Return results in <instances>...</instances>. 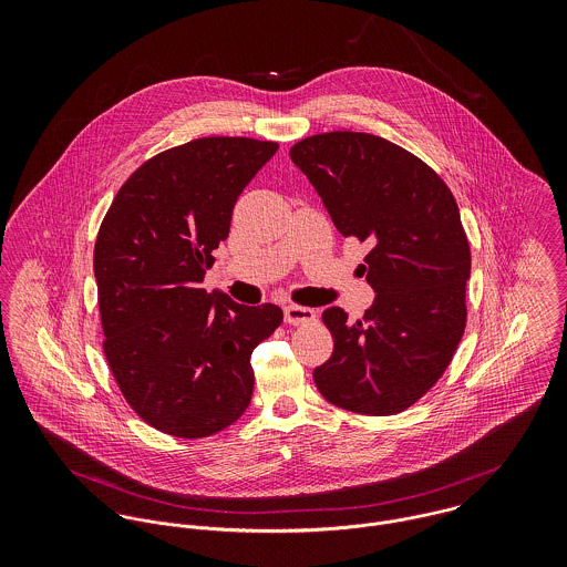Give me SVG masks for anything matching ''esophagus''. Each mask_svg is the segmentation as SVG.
I'll return each mask as SVG.
<instances>
[{"mask_svg": "<svg viewBox=\"0 0 567 567\" xmlns=\"http://www.w3.org/2000/svg\"><path fill=\"white\" fill-rule=\"evenodd\" d=\"M284 317H286V323L290 324H308L317 319L312 308H303V306H295V303L284 308Z\"/></svg>", "mask_w": 567, "mask_h": 567, "instance_id": "esophagus-1", "label": "esophagus"}]
</instances>
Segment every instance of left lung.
Returning <instances> with one entry per match:
<instances>
[{
  "label": "left lung",
  "instance_id": "8db88e82",
  "mask_svg": "<svg viewBox=\"0 0 567 567\" xmlns=\"http://www.w3.org/2000/svg\"><path fill=\"white\" fill-rule=\"evenodd\" d=\"M290 159L336 229L371 248L362 270L375 301L355 323L324 310L333 351L315 369L317 389L358 414H398L441 380L467 323L472 252L454 194L427 163L371 133L312 135Z\"/></svg>",
  "mask_w": 567,
  "mask_h": 567
}]
</instances>
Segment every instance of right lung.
<instances>
[{"label":"right lung","mask_w":567,"mask_h":567,"mask_svg":"<svg viewBox=\"0 0 567 567\" xmlns=\"http://www.w3.org/2000/svg\"><path fill=\"white\" fill-rule=\"evenodd\" d=\"M277 142L200 137L142 163L95 238L104 355L128 405L159 432L212 436L250 404V353L284 321L200 288L238 196Z\"/></svg>","instance_id":"add662e5"}]
</instances>
